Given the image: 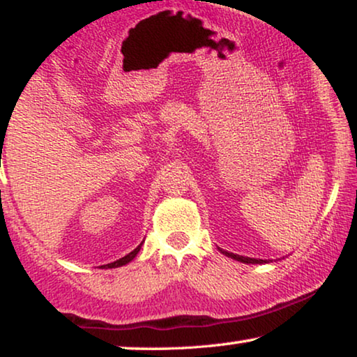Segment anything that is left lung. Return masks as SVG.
I'll return each instance as SVG.
<instances>
[{
    "label": "left lung",
    "instance_id": "1",
    "mask_svg": "<svg viewBox=\"0 0 357 357\" xmlns=\"http://www.w3.org/2000/svg\"><path fill=\"white\" fill-rule=\"evenodd\" d=\"M219 250H221L224 255L226 257H229V258H234V260H237V261H242V263H247V265H260V263H270V261H273V260H260V258H250V257H242V255H237V253H232V252H227V250H222V248H219Z\"/></svg>",
    "mask_w": 357,
    "mask_h": 357
}]
</instances>
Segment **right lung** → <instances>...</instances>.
I'll return each mask as SVG.
<instances>
[{
  "mask_svg": "<svg viewBox=\"0 0 357 357\" xmlns=\"http://www.w3.org/2000/svg\"><path fill=\"white\" fill-rule=\"evenodd\" d=\"M144 242V241H143ZM143 242L139 243L138 247L135 248L133 252H130L128 255H125L123 258H120V260H116V261H114V263H109V265H104L102 268H119V266H123V265H126V263H130L131 260H133V258L138 255V252L141 250V247H143Z\"/></svg>",
  "mask_w": 357,
  "mask_h": 357,
  "instance_id": "add662e5",
  "label": "right lung"
}]
</instances>
